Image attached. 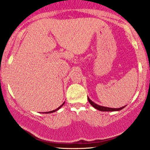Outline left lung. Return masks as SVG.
Listing matches in <instances>:
<instances>
[{"instance_id": "left-lung-1", "label": "left lung", "mask_w": 150, "mask_h": 150, "mask_svg": "<svg viewBox=\"0 0 150 150\" xmlns=\"http://www.w3.org/2000/svg\"><path fill=\"white\" fill-rule=\"evenodd\" d=\"M87 99H88L89 102L90 103V104L92 105L93 107L95 108L96 109L99 110V111H120V110L123 109V108H124L125 106H123V107H120V108H113L105 107V106H99V105L95 104V103L93 102V101H92V100H91V99H89V97H87Z\"/></svg>"}]
</instances>
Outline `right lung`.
I'll use <instances>...</instances> for the list:
<instances>
[{"instance_id": "right-lung-1", "label": "right lung", "mask_w": 150, "mask_h": 150, "mask_svg": "<svg viewBox=\"0 0 150 150\" xmlns=\"http://www.w3.org/2000/svg\"><path fill=\"white\" fill-rule=\"evenodd\" d=\"M65 104V102H63V104H62V105H61V106H59V107H58V108H56V109H55V110H53V111H49V112H44V113H53V112H55V111H58V109H59V108H61V107H62V106H63V104Z\"/></svg>"}]
</instances>
